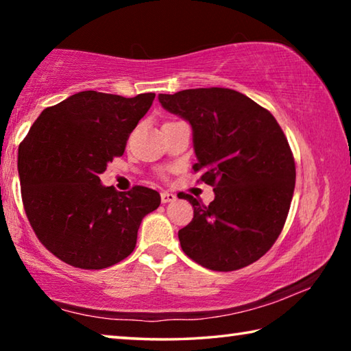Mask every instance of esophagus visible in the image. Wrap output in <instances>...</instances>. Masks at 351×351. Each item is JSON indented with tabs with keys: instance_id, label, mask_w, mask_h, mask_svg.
Returning a JSON list of instances; mask_svg holds the SVG:
<instances>
[{
	"instance_id": "1",
	"label": "esophagus",
	"mask_w": 351,
	"mask_h": 351,
	"mask_svg": "<svg viewBox=\"0 0 351 351\" xmlns=\"http://www.w3.org/2000/svg\"><path fill=\"white\" fill-rule=\"evenodd\" d=\"M176 199V195L171 193V192H162L161 193V201L165 204V203H171V201Z\"/></svg>"
}]
</instances>
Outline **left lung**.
<instances>
[{
	"mask_svg": "<svg viewBox=\"0 0 351 351\" xmlns=\"http://www.w3.org/2000/svg\"><path fill=\"white\" fill-rule=\"evenodd\" d=\"M165 110L192 125L199 180L215 199L193 206L178 232L182 251L212 271H235L269 251L287 221L295 186V164L287 136L271 112L229 88H197L159 94Z\"/></svg>",
	"mask_w": 351,
	"mask_h": 351,
	"instance_id": "8db88e82",
	"label": "left lung"
}]
</instances>
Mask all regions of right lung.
<instances>
[{"label":"right lung","mask_w":351,"mask_h":351,"mask_svg":"<svg viewBox=\"0 0 351 351\" xmlns=\"http://www.w3.org/2000/svg\"><path fill=\"white\" fill-rule=\"evenodd\" d=\"M154 93L122 97L82 91L41 111L19 148L25 212L47 251L82 269H104L133 252L156 190L130 192L100 184L106 165L125 152L130 133Z\"/></svg>","instance_id":"1"}]
</instances>
